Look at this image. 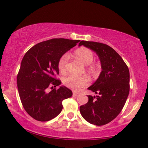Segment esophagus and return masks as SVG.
Returning a JSON list of instances; mask_svg holds the SVG:
<instances>
[{
  "label": "esophagus",
  "instance_id": "1",
  "mask_svg": "<svg viewBox=\"0 0 148 148\" xmlns=\"http://www.w3.org/2000/svg\"><path fill=\"white\" fill-rule=\"evenodd\" d=\"M78 95H79V93H76V92H73V95L75 96H75H77Z\"/></svg>",
  "mask_w": 148,
  "mask_h": 148
}]
</instances>
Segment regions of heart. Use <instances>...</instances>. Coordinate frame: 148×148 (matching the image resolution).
I'll return each mask as SVG.
<instances>
[{
  "instance_id": "b5f03b06",
  "label": "heart",
  "mask_w": 148,
  "mask_h": 148,
  "mask_svg": "<svg viewBox=\"0 0 148 148\" xmlns=\"http://www.w3.org/2000/svg\"><path fill=\"white\" fill-rule=\"evenodd\" d=\"M75 56L77 58L80 60L85 65H89V70L90 71H95L96 69L95 66L91 65L94 59V55L90 49L85 47L79 48L75 51ZM69 55L68 53H65L62 55L58 62V67L61 71L63 72L66 69V64L69 61ZM63 83L65 86L69 88L79 91L83 87H86L89 83V79L88 77H77L73 75H69L63 78Z\"/></svg>"
}]
</instances>
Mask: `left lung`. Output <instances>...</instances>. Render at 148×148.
<instances>
[{
  "mask_svg": "<svg viewBox=\"0 0 148 148\" xmlns=\"http://www.w3.org/2000/svg\"><path fill=\"white\" fill-rule=\"evenodd\" d=\"M85 46L99 57L101 71L91 90L99 95H88L89 101L80 107L82 117L89 123L103 125L114 119L123 109L130 92V71L123 59L106 44L81 40Z\"/></svg>",
  "mask_w": 148,
  "mask_h": 148,
  "instance_id": "1",
  "label": "left lung"
}]
</instances>
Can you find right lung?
Segmentation results:
<instances>
[{"mask_svg": "<svg viewBox=\"0 0 148 148\" xmlns=\"http://www.w3.org/2000/svg\"><path fill=\"white\" fill-rule=\"evenodd\" d=\"M79 40L53 38L39 42L25 53L17 75V87L25 111L36 120L47 121L57 117L63 110L62 101L73 93L65 86L47 92L61 84L55 79L59 73L58 62Z\"/></svg>", "mask_w": 148, "mask_h": 148, "instance_id": "obj_1", "label": "right lung"}]
</instances>
